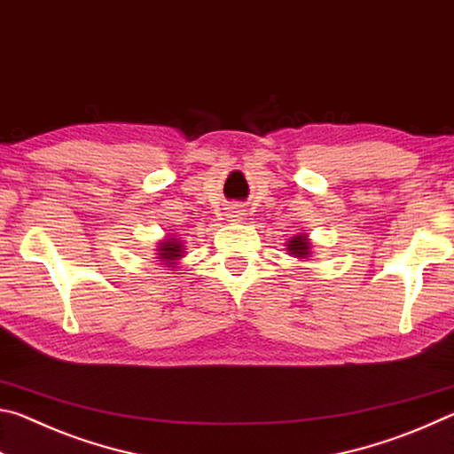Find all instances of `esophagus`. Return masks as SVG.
I'll return each instance as SVG.
<instances>
[{"mask_svg":"<svg viewBox=\"0 0 454 454\" xmlns=\"http://www.w3.org/2000/svg\"><path fill=\"white\" fill-rule=\"evenodd\" d=\"M226 216H228V220H232V222H242L244 220V210L238 208V206H230Z\"/></svg>","mask_w":454,"mask_h":454,"instance_id":"esophagus-1","label":"esophagus"}]
</instances>
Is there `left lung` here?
<instances>
[{"label":"left lung","instance_id":"1","mask_svg":"<svg viewBox=\"0 0 454 454\" xmlns=\"http://www.w3.org/2000/svg\"><path fill=\"white\" fill-rule=\"evenodd\" d=\"M286 252L292 258L302 260V262H304V260H310V254H312L310 236L304 234V232L292 236L290 240L286 242Z\"/></svg>","mask_w":454,"mask_h":454}]
</instances>
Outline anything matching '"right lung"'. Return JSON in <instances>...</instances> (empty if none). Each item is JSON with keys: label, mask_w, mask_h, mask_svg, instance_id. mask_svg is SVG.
<instances>
[{"label": "right lung", "mask_w": 454, "mask_h": 454, "mask_svg": "<svg viewBox=\"0 0 454 454\" xmlns=\"http://www.w3.org/2000/svg\"><path fill=\"white\" fill-rule=\"evenodd\" d=\"M184 256H186V246L176 236L168 234L156 246L158 262L166 268H176Z\"/></svg>", "instance_id": "add662e5"}]
</instances>
